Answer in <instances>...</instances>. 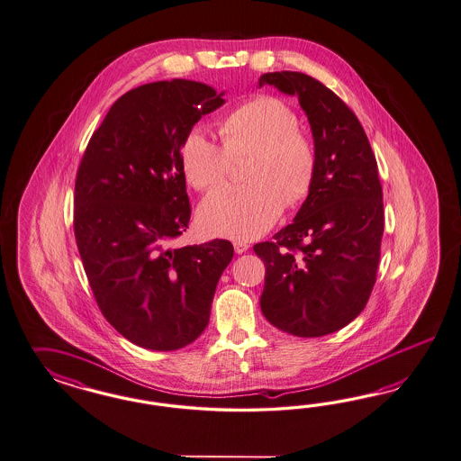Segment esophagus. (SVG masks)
<instances>
[{"instance_id":"34e87169","label":"esophagus","mask_w":461,"mask_h":461,"mask_svg":"<svg viewBox=\"0 0 461 461\" xmlns=\"http://www.w3.org/2000/svg\"><path fill=\"white\" fill-rule=\"evenodd\" d=\"M249 249H250L249 243H245V241H235V251H237L238 255L245 253Z\"/></svg>"}]
</instances>
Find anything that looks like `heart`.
I'll list each match as a JSON object with an SVG mask.
<instances>
[{
  "label": "heart",
  "mask_w": 461,
  "mask_h": 461,
  "mask_svg": "<svg viewBox=\"0 0 461 461\" xmlns=\"http://www.w3.org/2000/svg\"><path fill=\"white\" fill-rule=\"evenodd\" d=\"M299 116L276 96H257L228 113L221 140L193 128L181 143V166L195 189L224 181L231 158L251 155L243 185H223L199 206V224L211 237L249 241L268 231L284 206L295 208L311 194L318 176V150L299 130Z\"/></svg>",
  "instance_id": "heart-1"
}]
</instances>
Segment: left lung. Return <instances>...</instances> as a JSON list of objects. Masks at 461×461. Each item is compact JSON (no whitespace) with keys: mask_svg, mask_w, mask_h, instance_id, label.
<instances>
[{"mask_svg":"<svg viewBox=\"0 0 461 461\" xmlns=\"http://www.w3.org/2000/svg\"><path fill=\"white\" fill-rule=\"evenodd\" d=\"M297 96L318 150V176L291 224L257 243L266 264L260 307L289 335H330L353 321L374 289L384 201L375 155L355 113L314 77L267 72L258 86Z\"/></svg>","mask_w":461,"mask_h":461,"instance_id":"1","label":"left lung"}]
</instances>
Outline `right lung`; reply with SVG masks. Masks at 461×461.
Segmentation results:
<instances>
[{"label":"right lung","mask_w":461,"mask_h":461,"mask_svg":"<svg viewBox=\"0 0 461 461\" xmlns=\"http://www.w3.org/2000/svg\"><path fill=\"white\" fill-rule=\"evenodd\" d=\"M208 84H143L118 99L93 133L76 177L74 235L103 316L141 348L172 351L210 322L228 240L170 249L191 220L181 143L223 106Z\"/></svg>","instance_id":"right-lung-1"}]
</instances>
